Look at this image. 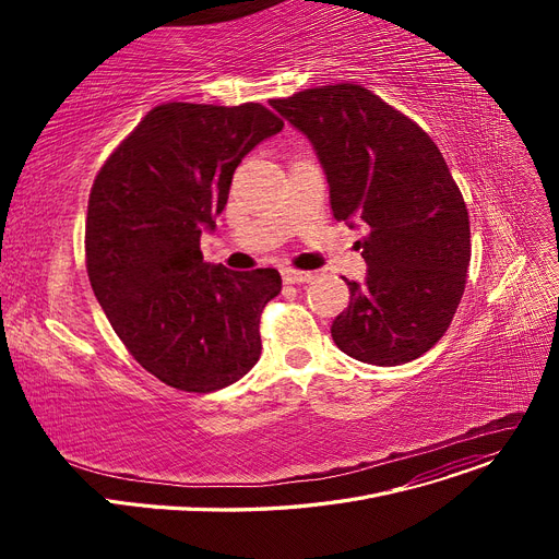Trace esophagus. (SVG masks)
Listing matches in <instances>:
<instances>
[{
    "label": "esophagus",
    "instance_id": "esophagus-1",
    "mask_svg": "<svg viewBox=\"0 0 559 559\" xmlns=\"http://www.w3.org/2000/svg\"><path fill=\"white\" fill-rule=\"evenodd\" d=\"M314 276L310 272H297V270H285L283 272V283L287 285H301V283H310Z\"/></svg>",
    "mask_w": 559,
    "mask_h": 559
}]
</instances>
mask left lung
<instances>
[{
  "mask_svg": "<svg viewBox=\"0 0 559 559\" xmlns=\"http://www.w3.org/2000/svg\"><path fill=\"white\" fill-rule=\"evenodd\" d=\"M270 106L312 142L337 222H362L365 285L331 326L340 350L367 365L417 360L460 306L472 230L460 188L430 135L358 83L308 87Z\"/></svg>",
  "mask_w": 559,
  "mask_h": 559,
  "instance_id": "8db88e82",
  "label": "left lung"
}]
</instances>
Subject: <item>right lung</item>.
<instances>
[{"label": "right lung", "instance_id": "right-lung-1", "mask_svg": "<svg viewBox=\"0 0 559 559\" xmlns=\"http://www.w3.org/2000/svg\"><path fill=\"white\" fill-rule=\"evenodd\" d=\"M283 120L260 104L171 102L152 108L95 176L85 270L112 331L165 385L209 394L260 358V314L276 270L203 262L233 171Z\"/></svg>", "mask_w": 559, "mask_h": 559}]
</instances>
